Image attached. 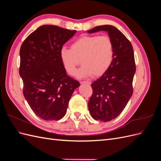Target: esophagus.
I'll list each match as a JSON object with an SVG mask.
<instances>
[{"mask_svg": "<svg viewBox=\"0 0 161 161\" xmlns=\"http://www.w3.org/2000/svg\"><path fill=\"white\" fill-rule=\"evenodd\" d=\"M80 84H86L90 85L91 84V82L90 81H80Z\"/></svg>", "mask_w": 161, "mask_h": 161, "instance_id": "34e87169", "label": "esophagus"}]
</instances>
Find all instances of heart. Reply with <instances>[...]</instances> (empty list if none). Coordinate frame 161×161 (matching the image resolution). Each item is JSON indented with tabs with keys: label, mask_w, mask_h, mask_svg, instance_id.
Returning <instances> with one entry per match:
<instances>
[{
	"label": "heart",
	"mask_w": 161,
	"mask_h": 161,
	"mask_svg": "<svg viewBox=\"0 0 161 161\" xmlns=\"http://www.w3.org/2000/svg\"><path fill=\"white\" fill-rule=\"evenodd\" d=\"M114 56L113 42L106 35L82 36L72 43L70 49L63 47L60 50V60L68 74H74L80 60L82 66L76 73L79 78L103 75Z\"/></svg>",
	"instance_id": "1"
}]
</instances>
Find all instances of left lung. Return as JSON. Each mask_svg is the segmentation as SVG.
Here are the masks:
<instances>
[{
	"label": "left lung",
	"instance_id": "left-lung-1",
	"mask_svg": "<svg viewBox=\"0 0 161 161\" xmlns=\"http://www.w3.org/2000/svg\"><path fill=\"white\" fill-rule=\"evenodd\" d=\"M105 31L114 43V56L109 69L91 84L92 95L88 103L92 118L109 121L124 109L133 93L136 64L132 46L116 27L105 25L89 30L92 33Z\"/></svg>",
	"mask_w": 161,
	"mask_h": 161
}]
</instances>
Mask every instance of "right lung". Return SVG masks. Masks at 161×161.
Masks as SVG:
<instances>
[{"label":"right lung","mask_w":161,"mask_h":161,"mask_svg":"<svg viewBox=\"0 0 161 161\" xmlns=\"http://www.w3.org/2000/svg\"><path fill=\"white\" fill-rule=\"evenodd\" d=\"M76 32L56 25H42L21 46L19 75L23 95L32 111L42 119L62 118L72 93L80 86L66 75L60 58L63 45Z\"/></svg>","instance_id":"obj_1"}]
</instances>
